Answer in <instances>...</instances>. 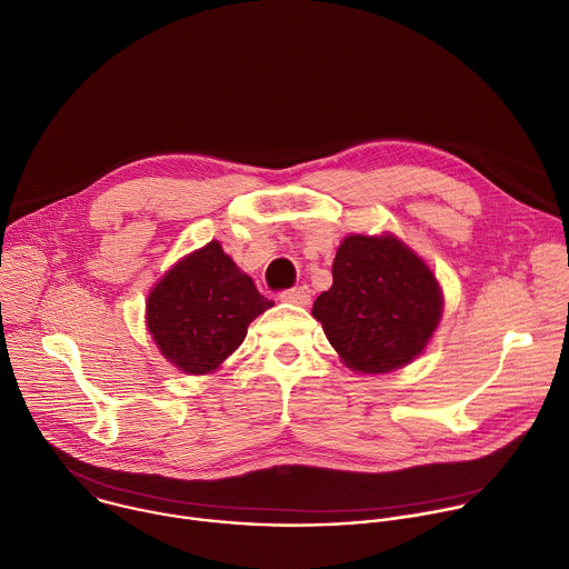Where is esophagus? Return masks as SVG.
I'll use <instances>...</instances> for the list:
<instances>
[{
	"label": "esophagus",
	"instance_id": "34e87169",
	"mask_svg": "<svg viewBox=\"0 0 569 569\" xmlns=\"http://www.w3.org/2000/svg\"><path fill=\"white\" fill-rule=\"evenodd\" d=\"M280 300H282V302H289V305L307 307V305L311 302V291H309V287H296V289L282 291V293H280Z\"/></svg>",
	"mask_w": 569,
	"mask_h": 569
}]
</instances>
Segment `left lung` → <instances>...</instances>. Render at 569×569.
<instances>
[{"instance_id": "left-lung-1", "label": "left lung", "mask_w": 569, "mask_h": 569, "mask_svg": "<svg viewBox=\"0 0 569 569\" xmlns=\"http://www.w3.org/2000/svg\"><path fill=\"white\" fill-rule=\"evenodd\" d=\"M331 273L333 284L316 298L311 316L351 371L389 373L427 349L442 318V289L400 238L347 236Z\"/></svg>"}]
</instances>
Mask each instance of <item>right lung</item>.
<instances>
[{
  "instance_id": "add662e5",
  "label": "right lung",
  "mask_w": 569,
  "mask_h": 569,
  "mask_svg": "<svg viewBox=\"0 0 569 569\" xmlns=\"http://www.w3.org/2000/svg\"><path fill=\"white\" fill-rule=\"evenodd\" d=\"M273 307L218 240L178 260L149 291L147 329L160 353L189 376H207Z\"/></svg>"
}]
</instances>
